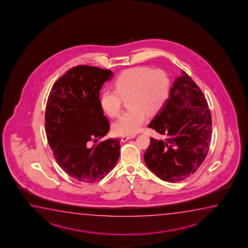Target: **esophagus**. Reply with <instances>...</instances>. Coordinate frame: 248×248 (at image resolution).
<instances>
[{
    "mask_svg": "<svg viewBox=\"0 0 248 248\" xmlns=\"http://www.w3.org/2000/svg\"><path fill=\"white\" fill-rule=\"evenodd\" d=\"M135 137H136L135 135H132V136H124L121 140L124 142V141H127L128 140H130V139H132V138H135Z\"/></svg>",
    "mask_w": 248,
    "mask_h": 248,
    "instance_id": "34e87169",
    "label": "esophagus"
}]
</instances>
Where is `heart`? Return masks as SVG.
<instances>
[{
    "mask_svg": "<svg viewBox=\"0 0 248 248\" xmlns=\"http://www.w3.org/2000/svg\"><path fill=\"white\" fill-rule=\"evenodd\" d=\"M115 90L105 89L100 106L110 117L120 113L123 98L130 96V110L124 112L113 124L112 130L120 136H131L143 125L147 113L156 114L168 101L171 82L168 74L148 67L138 66L123 71L114 80Z\"/></svg>",
    "mask_w": 248,
    "mask_h": 248,
    "instance_id": "obj_1",
    "label": "heart"
}]
</instances>
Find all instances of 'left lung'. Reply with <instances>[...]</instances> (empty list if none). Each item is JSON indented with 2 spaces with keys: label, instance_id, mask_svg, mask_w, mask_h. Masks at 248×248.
<instances>
[{
  "label": "left lung",
  "instance_id": "1",
  "mask_svg": "<svg viewBox=\"0 0 248 248\" xmlns=\"http://www.w3.org/2000/svg\"><path fill=\"white\" fill-rule=\"evenodd\" d=\"M211 114L204 95L182 70L170 89L168 101L149 124L165 140L150 139L144 154L149 170L168 182H178L193 174L209 151Z\"/></svg>",
  "mask_w": 248,
  "mask_h": 248
}]
</instances>
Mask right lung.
<instances>
[{
    "instance_id": "add662e5",
    "label": "right lung",
    "mask_w": 248,
    "mask_h": 248,
    "mask_svg": "<svg viewBox=\"0 0 248 248\" xmlns=\"http://www.w3.org/2000/svg\"><path fill=\"white\" fill-rule=\"evenodd\" d=\"M113 73L79 65L55 82L46 110L47 140L59 167L85 183H94L112 170L120 155V141L110 138L92 145L110 129L100 106L99 91Z\"/></svg>"
}]
</instances>
